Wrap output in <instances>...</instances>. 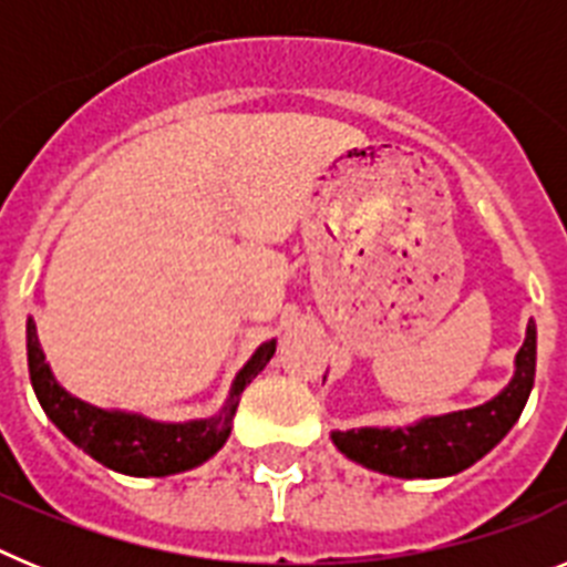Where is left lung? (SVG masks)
Returning a JSON list of instances; mask_svg holds the SVG:
<instances>
[{
  "label": "left lung",
  "instance_id": "obj_1",
  "mask_svg": "<svg viewBox=\"0 0 567 567\" xmlns=\"http://www.w3.org/2000/svg\"><path fill=\"white\" fill-rule=\"evenodd\" d=\"M534 372L537 323L528 320L508 385L485 403L460 412L423 414L405 425H360L346 432L334 429L329 437L340 454L378 474L400 480L454 477L483 460L514 429L534 389Z\"/></svg>",
  "mask_w": 567,
  "mask_h": 567
}]
</instances>
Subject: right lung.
Instances as JSON below:
<instances>
[{
	"label": "right lung",
	"mask_w": 567,
	"mask_h": 567,
	"mask_svg": "<svg viewBox=\"0 0 567 567\" xmlns=\"http://www.w3.org/2000/svg\"><path fill=\"white\" fill-rule=\"evenodd\" d=\"M278 340H264L235 374L224 405L209 417L155 420L127 409H102L70 394L56 380L33 318H28V369L39 405L70 443L127 477H169L198 468L221 452L233 432L240 394L272 360Z\"/></svg>",
	"instance_id": "1"
}]
</instances>
